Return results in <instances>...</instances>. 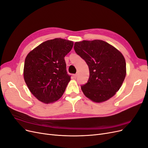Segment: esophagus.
<instances>
[{
    "mask_svg": "<svg viewBox=\"0 0 148 148\" xmlns=\"http://www.w3.org/2000/svg\"><path fill=\"white\" fill-rule=\"evenodd\" d=\"M73 78H76V77H77V76H78V75L77 74H75V75H73Z\"/></svg>",
    "mask_w": 148,
    "mask_h": 148,
    "instance_id": "obj_1",
    "label": "esophagus"
}]
</instances>
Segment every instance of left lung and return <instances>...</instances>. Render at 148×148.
I'll list each match as a JSON object with an SVG mask.
<instances>
[{"label":"left lung","instance_id":"8db88e82","mask_svg":"<svg viewBox=\"0 0 148 148\" xmlns=\"http://www.w3.org/2000/svg\"><path fill=\"white\" fill-rule=\"evenodd\" d=\"M74 49L89 69V79L81 86L84 95L98 103L114 97L126 75V61L121 53L114 46L98 39L76 42Z\"/></svg>","mask_w":148,"mask_h":148}]
</instances>
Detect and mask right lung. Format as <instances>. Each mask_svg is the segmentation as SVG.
I'll list each match as a JSON object with an SVG mask.
<instances>
[{"instance_id": "1", "label": "right lung", "mask_w": 148, "mask_h": 148, "mask_svg": "<svg viewBox=\"0 0 148 148\" xmlns=\"http://www.w3.org/2000/svg\"><path fill=\"white\" fill-rule=\"evenodd\" d=\"M73 46L72 40L55 38L40 44L26 56L23 78L39 101L53 103L62 97L70 81L64 57Z\"/></svg>"}]
</instances>
